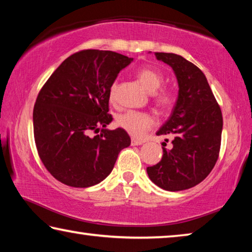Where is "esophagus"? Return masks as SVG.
<instances>
[{
    "mask_svg": "<svg viewBox=\"0 0 252 252\" xmlns=\"http://www.w3.org/2000/svg\"><path fill=\"white\" fill-rule=\"evenodd\" d=\"M143 143L142 140H138V139H131V144L132 146H141Z\"/></svg>",
    "mask_w": 252,
    "mask_h": 252,
    "instance_id": "1",
    "label": "esophagus"
}]
</instances>
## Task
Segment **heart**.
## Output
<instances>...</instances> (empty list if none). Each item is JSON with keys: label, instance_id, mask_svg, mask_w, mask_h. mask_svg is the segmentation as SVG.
I'll list each match as a JSON object with an SVG mask.
<instances>
[{"label": "heart", "instance_id": "obj_1", "mask_svg": "<svg viewBox=\"0 0 252 252\" xmlns=\"http://www.w3.org/2000/svg\"><path fill=\"white\" fill-rule=\"evenodd\" d=\"M138 79L144 88L149 92H153V100L157 104L158 108L161 111H169L172 108L174 102H176V96L173 92L169 89H159L164 81V76L160 70L151 65H143L136 71ZM158 91L157 92L156 90ZM118 90V83L114 82L111 84L109 90L110 100H114ZM116 123L118 126L126 131L130 135L134 138L143 135L148 130L155 126V119L148 112H140V111L127 110L126 112L120 113L116 119Z\"/></svg>", "mask_w": 252, "mask_h": 252}]
</instances>
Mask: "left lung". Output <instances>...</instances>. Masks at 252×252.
<instances>
[{"mask_svg":"<svg viewBox=\"0 0 252 252\" xmlns=\"http://www.w3.org/2000/svg\"><path fill=\"white\" fill-rule=\"evenodd\" d=\"M156 57L173 69L179 95L169 120L157 132V135H172L171 148H165L163 142L161 161L148 167L147 172L164 190L190 189L208 177L218 160L222 113L197 65L174 53L157 52Z\"/></svg>","mask_w":252,"mask_h":252,"instance_id":"8db88e82","label":"left lung"}]
</instances>
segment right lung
Returning a JSON list of instances; mask_svg holds the SVG:
<instances>
[{"mask_svg":"<svg viewBox=\"0 0 252 252\" xmlns=\"http://www.w3.org/2000/svg\"><path fill=\"white\" fill-rule=\"evenodd\" d=\"M131 61L112 51H79L41 88L33 109L34 140L42 163L58 181L74 188L94 186L130 146L121 127L91 133L112 121L110 87Z\"/></svg>","mask_w":252,"mask_h":252,"instance_id":"obj_1","label":"right lung"}]
</instances>
